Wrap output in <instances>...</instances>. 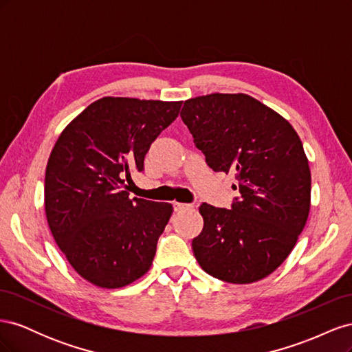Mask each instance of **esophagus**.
Segmentation results:
<instances>
[{
    "label": "esophagus",
    "mask_w": 352,
    "mask_h": 352,
    "mask_svg": "<svg viewBox=\"0 0 352 352\" xmlns=\"http://www.w3.org/2000/svg\"><path fill=\"white\" fill-rule=\"evenodd\" d=\"M192 206L190 204H185V202H173V208H175V211L176 212H179V211H184V210H188V208H190Z\"/></svg>",
    "instance_id": "34e87169"
}]
</instances>
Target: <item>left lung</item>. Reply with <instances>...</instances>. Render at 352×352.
I'll use <instances>...</instances> for the list:
<instances>
[{
    "instance_id": "left-lung-1",
    "label": "left lung",
    "mask_w": 352,
    "mask_h": 352,
    "mask_svg": "<svg viewBox=\"0 0 352 352\" xmlns=\"http://www.w3.org/2000/svg\"><path fill=\"white\" fill-rule=\"evenodd\" d=\"M214 172L235 173L232 210L201 204L204 228L192 239L201 269L229 283L267 278L302 232L311 201V173L291 123L247 94L186 100L180 111Z\"/></svg>"
}]
</instances>
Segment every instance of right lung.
Here are the masks:
<instances>
[{
	"label": "right lung",
	"instance_id": "obj_1",
	"mask_svg": "<svg viewBox=\"0 0 352 352\" xmlns=\"http://www.w3.org/2000/svg\"><path fill=\"white\" fill-rule=\"evenodd\" d=\"M182 101L104 97L66 126L45 170L50 230L72 267L116 289L150 270L173 207L129 198L124 182L142 172L155 138Z\"/></svg>",
	"mask_w": 352,
	"mask_h": 352
}]
</instances>
